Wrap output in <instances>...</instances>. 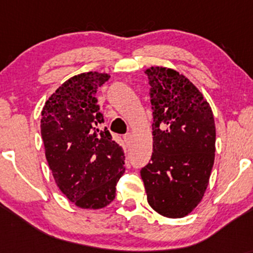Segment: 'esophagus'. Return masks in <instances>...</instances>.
Listing matches in <instances>:
<instances>
[{"label":"esophagus","instance_id":"1","mask_svg":"<svg viewBox=\"0 0 253 253\" xmlns=\"http://www.w3.org/2000/svg\"><path fill=\"white\" fill-rule=\"evenodd\" d=\"M124 140H125V143H126L127 146H128V145L130 144V140H132V134H130V133H127V134H125Z\"/></svg>","mask_w":253,"mask_h":253}]
</instances>
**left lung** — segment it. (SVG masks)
I'll use <instances>...</instances> for the list:
<instances>
[{
	"label": "left lung",
	"mask_w": 253,
	"mask_h": 253,
	"mask_svg": "<svg viewBox=\"0 0 253 253\" xmlns=\"http://www.w3.org/2000/svg\"><path fill=\"white\" fill-rule=\"evenodd\" d=\"M153 152L140 171L147 202L178 219L201 202L215 157V123L210 103L184 75L151 66Z\"/></svg>",
	"instance_id": "obj_1"
}]
</instances>
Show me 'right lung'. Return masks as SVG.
<instances>
[{
  "label": "right lung",
  "mask_w": 253,
  "mask_h": 253,
  "mask_svg": "<svg viewBox=\"0 0 253 253\" xmlns=\"http://www.w3.org/2000/svg\"><path fill=\"white\" fill-rule=\"evenodd\" d=\"M109 77L90 71L69 78L42 110V138L54 181L83 210L108 206L125 172L123 147L100 128L103 115L95 94Z\"/></svg>",
  "instance_id": "obj_1"
}]
</instances>
